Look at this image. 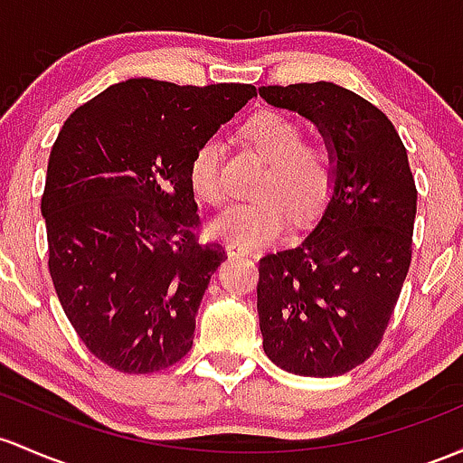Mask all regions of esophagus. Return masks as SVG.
Listing matches in <instances>:
<instances>
[{"label":"esophagus","instance_id":"esophagus-1","mask_svg":"<svg viewBox=\"0 0 463 463\" xmlns=\"http://www.w3.org/2000/svg\"><path fill=\"white\" fill-rule=\"evenodd\" d=\"M226 250H228V255H231V257H248V255H250V250H248V248L235 246V243H231Z\"/></svg>","mask_w":463,"mask_h":463}]
</instances>
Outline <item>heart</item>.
Returning a JSON list of instances; mask_svg holds the SVG:
<instances>
[{
    "mask_svg": "<svg viewBox=\"0 0 463 463\" xmlns=\"http://www.w3.org/2000/svg\"><path fill=\"white\" fill-rule=\"evenodd\" d=\"M240 138L268 162L259 182L263 197L240 202L211 223L220 240L241 248L270 243L286 231L288 217L307 223L317 217L334 186V154L321 140H303V125L294 116L261 109L240 127ZM191 189L206 204L226 197L222 180V146L208 138L195 146L189 162Z\"/></svg>",
    "mask_w": 463,
    "mask_h": 463,
    "instance_id": "obj_1",
    "label": "heart"
}]
</instances>
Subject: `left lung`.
<instances>
[{
  "instance_id": "left-lung-1",
  "label": "left lung",
  "mask_w": 463,
  "mask_h": 463,
  "mask_svg": "<svg viewBox=\"0 0 463 463\" xmlns=\"http://www.w3.org/2000/svg\"><path fill=\"white\" fill-rule=\"evenodd\" d=\"M259 96L314 123L336 165L309 232L259 261L263 352L289 373L343 375L378 347L409 272L418 208L409 157L387 116L336 83L268 85Z\"/></svg>"
}]
</instances>
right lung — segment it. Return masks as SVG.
Instances as JSON below:
<instances>
[{"instance_id":"add662e5","label":"right lung","mask_w":463,"mask_h":463,"mask_svg":"<svg viewBox=\"0 0 463 463\" xmlns=\"http://www.w3.org/2000/svg\"><path fill=\"white\" fill-rule=\"evenodd\" d=\"M257 90L154 79L109 85L65 120L50 151L42 215L65 317L111 369L151 373L189 354L220 243L200 223L189 162Z\"/></svg>"}]
</instances>
